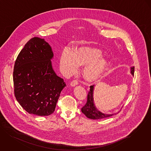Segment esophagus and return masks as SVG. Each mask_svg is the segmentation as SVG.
I'll list each match as a JSON object with an SVG mask.
<instances>
[{
  "mask_svg": "<svg viewBox=\"0 0 151 151\" xmlns=\"http://www.w3.org/2000/svg\"><path fill=\"white\" fill-rule=\"evenodd\" d=\"M77 84H78V81L77 79H74L70 82V85L72 86H75Z\"/></svg>",
  "mask_w": 151,
  "mask_h": 151,
  "instance_id": "obj_1",
  "label": "esophagus"
}]
</instances>
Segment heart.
<instances>
[{"label": "heart", "instance_id": "obj_1", "mask_svg": "<svg viewBox=\"0 0 151 151\" xmlns=\"http://www.w3.org/2000/svg\"><path fill=\"white\" fill-rule=\"evenodd\" d=\"M102 52L96 49H79L75 50L72 56L67 53L60 57V66L64 73H73L78 67L87 65L83 70L84 77L89 81L98 79L104 72L107 62L100 58Z\"/></svg>", "mask_w": 151, "mask_h": 151}]
</instances>
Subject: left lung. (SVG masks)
I'll return each mask as SVG.
<instances>
[{"label":"left lung","instance_id":"left-lung-1","mask_svg":"<svg viewBox=\"0 0 151 151\" xmlns=\"http://www.w3.org/2000/svg\"><path fill=\"white\" fill-rule=\"evenodd\" d=\"M134 67L131 68V73L134 76ZM94 85L90 86V90L87 95V100L86 104L82 107L81 112L88 118L93 119H99L104 118H107L114 115L112 114H106L98 111L95 107L93 102V90Z\"/></svg>","mask_w":151,"mask_h":151}]
</instances>
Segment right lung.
<instances>
[{
    "label": "right lung",
    "instance_id": "right-lung-1",
    "mask_svg": "<svg viewBox=\"0 0 151 151\" xmlns=\"http://www.w3.org/2000/svg\"><path fill=\"white\" fill-rule=\"evenodd\" d=\"M52 48L44 39L35 37L25 44L15 60L14 95L28 113L47 116L55 110L63 88V79L52 68Z\"/></svg>",
    "mask_w": 151,
    "mask_h": 151
}]
</instances>
